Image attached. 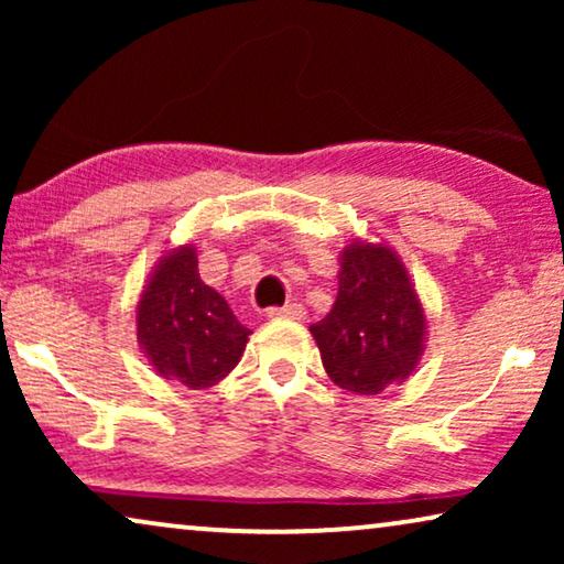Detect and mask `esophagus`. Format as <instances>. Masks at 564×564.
Instances as JSON below:
<instances>
[{"label":"esophagus","instance_id":"esophagus-1","mask_svg":"<svg viewBox=\"0 0 564 564\" xmlns=\"http://www.w3.org/2000/svg\"><path fill=\"white\" fill-rule=\"evenodd\" d=\"M269 318H290V321H305V307L297 303H288L282 307H269Z\"/></svg>","mask_w":564,"mask_h":564}]
</instances>
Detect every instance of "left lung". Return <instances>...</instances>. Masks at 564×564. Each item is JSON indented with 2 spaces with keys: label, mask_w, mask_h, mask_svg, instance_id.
<instances>
[{
  "label": "left lung",
  "mask_w": 564,
  "mask_h": 564,
  "mask_svg": "<svg viewBox=\"0 0 564 564\" xmlns=\"http://www.w3.org/2000/svg\"><path fill=\"white\" fill-rule=\"evenodd\" d=\"M338 295L311 334L338 388L380 395L415 372L426 346V313L411 274L382 241L344 246Z\"/></svg>",
  "instance_id": "8db88e82"
}]
</instances>
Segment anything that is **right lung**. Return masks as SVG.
I'll return each instance as SVG.
<instances>
[{
    "label": "right lung",
    "mask_w": 564,
    "mask_h": 564,
    "mask_svg": "<svg viewBox=\"0 0 564 564\" xmlns=\"http://www.w3.org/2000/svg\"><path fill=\"white\" fill-rule=\"evenodd\" d=\"M138 344L164 380L205 390L238 365L251 330L241 326L220 292L199 280L192 243L156 261L135 305Z\"/></svg>",
    "instance_id": "add662e5"
}]
</instances>
